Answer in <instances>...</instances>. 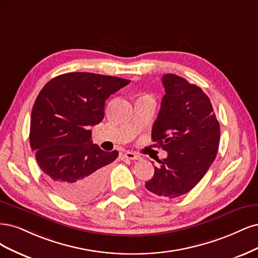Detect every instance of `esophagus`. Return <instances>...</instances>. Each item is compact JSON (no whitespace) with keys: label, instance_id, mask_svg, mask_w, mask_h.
<instances>
[{"label":"esophagus","instance_id":"1","mask_svg":"<svg viewBox=\"0 0 258 258\" xmlns=\"http://www.w3.org/2000/svg\"><path fill=\"white\" fill-rule=\"evenodd\" d=\"M124 156L126 157V159H130V160H135V161H138V160H141V156L135 152L133 151H127L125 152V154H124Z\"/></svg>","mask_w":258,"mask_h":258}]
</instances>
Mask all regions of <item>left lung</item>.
Here are the masks:
<instances>
[{
  "label": "left lung",
  "mask_w": 258,
  "mask_h": 258,
  "mask_svg": "<svg viewBox=\"0 0 258 258\" xmlns=\"http://www.w3.org/2000/svg\"><path fill=\"white\" fill-rule=\"evenodd\" d=\"M165 95L152 140L167 157L146 182L151 193L174 198L189 192L210 168L220 144V123L204 91L173 74L162 78Z\"/></svg>",
  "instance_id": "1"
}]
</instances>
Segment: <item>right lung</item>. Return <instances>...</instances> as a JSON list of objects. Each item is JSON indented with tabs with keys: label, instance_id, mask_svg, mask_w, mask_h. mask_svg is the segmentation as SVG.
Masks as SVG:
<instances>
[{
	"label": "right lung",
	"instance_id": "obj_1",
	"mask_svg": "<svg viewBox=\"0 0 258 258\" xmlns=\"http://www.w3.org/2000/svg\"><path fill=\"white\" fill-rule=\"evenodd\" d=\"M131 80L93 73H68L41 89L31 114L30 145L48 184L70 202H87L104 187L107 165L119 152L92 144L105 102Z\"/></svg>",
	"mask_w": 258,
	"mask_h": 258
}]
</instances>
